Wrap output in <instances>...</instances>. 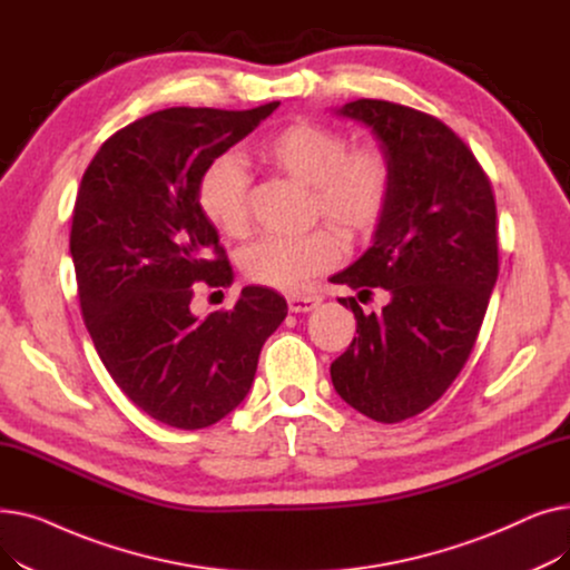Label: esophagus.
Segmentation results:
<instances>
[{
    "instance_id": "obj_1",
    "label": "esophagus",
    "mask_w": 570,
    "mask_h": 570,
    "mask_svg": "<svg viewBox=\"0 0 570 570\" xmlns=\"http://www.w3.org/2000/svg\"><path fill=\"white\" fill-rule=\"evenodd\" d=\"M286 303H288V309L293 314H303V312L316 309L318 303H321V297L318 295H288Z\"/></svg>"
}]
</instances>
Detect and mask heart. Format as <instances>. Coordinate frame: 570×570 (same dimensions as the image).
<instances>
[{"label":"heart","mask_w":570,"mask_h":570,"mask_svg":"<svg viewBox=\"0 0 570 570\" xmlns=\"http://www.w3.org/2000/svg\"><path fill=\"white\" fill-rule=\"evenodd\" d=\"M256 157L309 187V217L325 219L344 237L374 230L387 191L391 164L381 147H348V138L325 125L293 122L258 142ZM198 205L205 219L226 235H243L249 226V177L233 157L209 161L198 179ZM342 256V239L333 228L303 235H263L245 252V275L269 288L297 291L325 273Z\"/></svg>","instance_id":"1"}]
</instances>
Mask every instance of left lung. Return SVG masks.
I'll list each match as a JSON object with an SVG mask.
<instances>
[{"instance_id": "8db88e82", "label": "left lung", "mask_w": 570, "mask_h": 570, "mask_svg": "<svg viewBox=\"0 0 570 570\" xmlns=\"http://www.w3.org/2000/svg\"><path fill=\"white\" fill-rule=\"evenodd\" d=\"M337 115L372 129L391 191L372 247L331 277L361 295L387 293L379 314L340 297L357 321L331 365L337 395L376 423L432 406L462 372L499 275L497 205L471 149L436 117L357 99Z\"/></svg>"}]
</instances>
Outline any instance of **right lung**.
I'll return each instance as SVG.
<instances>
[{"mask_svg":"<svg viewBox=\"0 0 570 570\" xmlns=\"http://www.w3.org/2000/svg\"><path fill=\"white\" fill-rule=\"evenodd\" d=\"M277 106L145 115L82 175L69 247L89 337L119 391L177 430L215 425L247 397L261 348L288 312L263 286H245L228 312L198 318L189 307L196 282H233L198 179Z\"/></svg>","mask_w":570,"mask_h":570,"instance_id":"1","label":"right lung"}]
</instances>
